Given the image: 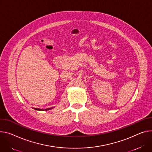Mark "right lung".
Wrapping results in <instances>:
<instances>
[{
  "instance_id": "obj_1",
  "label": "right lung",
  "mask_w": 152,
  "mask_h": 152,
  "mask_svg": "<svg viewBox=\"0 0 152 152\" xmlns=\"http://www.w3.org/2000/svg\"><path fill=\"white\" fill-rule=\"evenodd\" d=\"M35 110H50V109H51V108H47V109H45V110H42V109H39V108H34Z\"/></svg>"
}]
</instances>
